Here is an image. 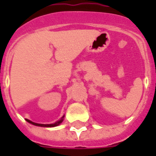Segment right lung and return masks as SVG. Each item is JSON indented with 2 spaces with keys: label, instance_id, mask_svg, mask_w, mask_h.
<instances>
[{
  "label": "right lung",
  "instance_id": "add662e5",
  "mask_svg": "<svg viewBox=\"0 0 156 156\" xmlns=\"http://www.w3.org/2000/svg\"><path fill=\"white\" fill-rule=\"evenodd\" d=\"M63 118H64V115L61 118V119H60V120L57 121V122L54 123V124H37V123H34V122H32V121L29 120V119H26V120L27 121L28 123H30V124H33V125H36V126H41V127H55V126H58V125H59V124H61L62 122L63 121Z\"/></svg>",
  "mask_w": 156,
  "mask_h": 156
}]
</instances>
